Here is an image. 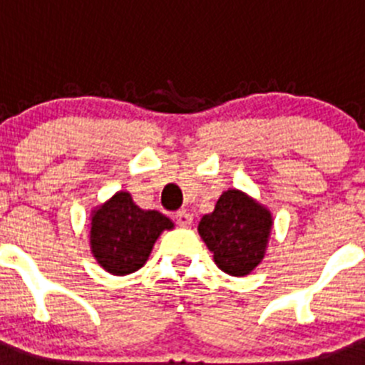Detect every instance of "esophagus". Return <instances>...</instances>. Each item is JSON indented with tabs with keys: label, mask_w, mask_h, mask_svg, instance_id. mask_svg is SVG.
Segmentation results:
<instances>
[{
	"label": "esophagus",
	"mask_w": 365,
	"mask_h": 365,
	"mask_svg": "<svg viewBox=\"0 0 365 365\" xmlns=\"http://www.w3.org/2000/svg\"><path fill=\"white\" fill-rule=\"evenodd\" d=\"M192 215H190L189 212H185V210H182V212H176V222L180 224L182 227H189L190 224H192Z\"/></svg>",
	"instance_id": "esophagus-1"
}]
</instances>
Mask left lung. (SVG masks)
<instances>
[{"label":"left lung","instance_id":"left-lung-1","mask_svg":"<svg viewBox=\"0 0 365 365\" xmlns=\"http://www.w3.org/2000/svg\"><path fill=\"white\" fill-rule=\"evenodd\" d=\"M270 230L272 213L237 189L222 192L197 226L217 267L233 277L249 275L261 263Z\"/></svg>","mask_w":365,"mask_h":365}]
</instances>
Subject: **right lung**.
<instances>
[{
  "instance_id": "right-lung-1",
  "label": "right lung",
  "mask_w": 365,
  "mask_h": 365,
  "mask_svg": "<svg viewBox=\"0 0 365 365\" xmlns=\"http://www.w3.org/2000/svg\"><path fill=\"white\" fill-rule=\"evenodd\" d=\"M173 226L171 219L157 210H141L120 190L91 215V252L109 274H132L146 263L162 231Z\"/></svg>"
}]
</instances>
